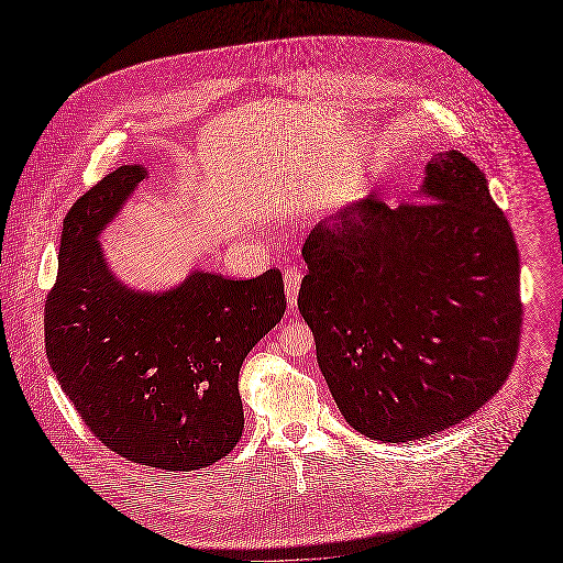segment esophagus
<instances>
[{
	"mask_svg": "<svg viewBox=\"0 0 563 563\" xmlns=\"http://www.w3.org/2000/svg\"><path fill=\"white\" fill-rule=\"evenodd\" d=\"M300 282H302V272L298 265H288L284 269V288H286V302L288 308H296L298 302V291H300Z\"/></svg>",
	"mask_w": 563,
	"mask_h": 563,
	"instance_id": "34e87169",
	"label": "esophagus"
}]
</instances>
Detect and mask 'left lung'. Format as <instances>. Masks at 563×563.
I'll return each instance as SVG.
<instances>
[{
	"mask_svg": "<svg viewBox=\"0 0 563 563\" xmlns=\"http://www.w3.org/2000/svg\"><path fill=\"white\" fill-rule=\"evenodd\" d=\"M420 201L376 195L319 223L298 310L356 432L397 444L449 430L498 395L519 352V249L486 176L439 152Z\"/></svg>",
	"mask_w": 563,
	"mask_h": 563,
	"instance_id": "1",
	"label": "left lung"
}]
</instances>
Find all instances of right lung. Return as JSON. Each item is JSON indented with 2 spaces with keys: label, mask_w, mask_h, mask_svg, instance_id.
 I'll return each mask as SVG.
<instances>
[{
  "label": "right lung",
  "mask_w": 563,
  "mask_h": 563,
  "mask_svg": "<svg viewBox=\"0 0 563 563\" xmlns=\"http://www.w3.org/2000/svg\"><path fill=\"white\" fill-rule=\"evenodd\" d=\"M145 176L143 166L117 168L67 211L44 343L100 444L131 463L192 472L242 439L240 368L284 317V279L279 269L242 282L195 272L174 291H129L96 236Z\"/></svg>",
  "instance_id": "add662e5"
}]
</instances>
